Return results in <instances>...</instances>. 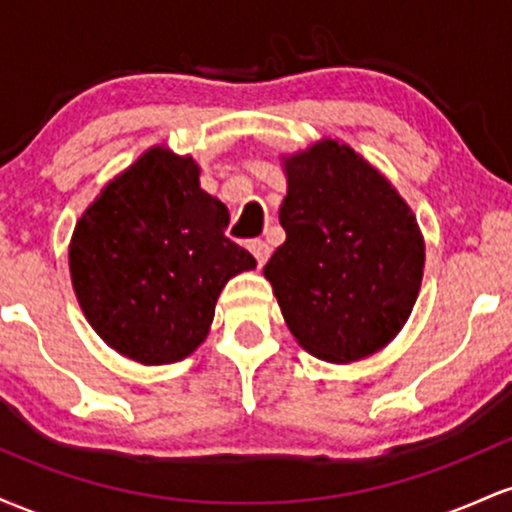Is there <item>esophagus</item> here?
I'll use <instances>...</instances> for the list:
<instances>
[{
  "mask_svg": "<svg viewBox=\"0 0 512 512\" xmlns=\"http://www.w3.org/2000/svg\"><path fill=\"white\" fill-rule=\"evenodd\" d=\"M248 250L252 252V255H255V260H257V264H260V267L269 260V252H272V248H269V245L264 243V240H260V238L250 240Z\"/></svg>",
  "mask_w": 512,
  "mask_h": 512,
  "instance_id": "esophagus-1",
  "label": "esophagus"
}]
</instances>
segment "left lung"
<instances>
[{
  "mask_svg": "<svg viewBox=\"0 0 512 512\" xmlns=\"http://www.w3.org/2000/svg\"><path fill=\"white\" fill-rule=\"evenodd\" d=\"M286 178V243L264 264L286 325L325 361L375 354L419 296L424 238L414 214L378 170L330 139L291 156Z\"/></svg>",
  "mask_w": 512,
  "mask_h": 512,
  "instance_id": "8db88e82",
  "label": "left lung"
}]
</instances>
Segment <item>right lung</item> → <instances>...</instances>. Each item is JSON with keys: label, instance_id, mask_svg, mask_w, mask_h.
I'll return each mask as SVG.
<instances>
[{"label": "right lung", "instance_id": "obj_1", "mask_svg": "<svg viewBox=\"0 0 512 512\" xmlns=\"http://www.w3.org/2000/svg\"><path fill=\"white\" fill-rule=\"evenodd\" d=\"M226 226L192 156L156 146L117 175L69 245L76 298L103 342L146 366L192 354L226 281L257 267Z\"/></svg>", "mask_w": 512, "mask_h": 512}]
</instances>
